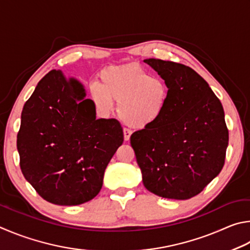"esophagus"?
I'll return each mask as SVG.
<instances>
[{
  "label": "esophagus",
  "mask_w": 250,
  "mask_h": 250,
  "mask_svg": "<svg viewBox=\"0 0 250 250\" xmlns=\"http://www.w3.org/2000/svg\"><path fill=\"white\" fill-rule=\"evenodd\" d=\"M123 133H124V139H125L126 142H128L129 138H130V135H132V130L127 129V128H124V130H123Z\"/></svg>",
  "instance_id": "1"
}]
</instances>
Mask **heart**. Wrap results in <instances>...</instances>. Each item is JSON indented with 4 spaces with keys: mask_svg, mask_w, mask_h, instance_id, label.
<instances>
[{
    "mask_svg": "<svg viewBox=\"0 0 250 250\" xmlns=\"http://www.w3.org/2000/svg\"><path fill=\"white\" fill-rule=\"evenodd\" d=\"M101 84H93L90 89L96 111L108 115L115 101L121 120L138 129L150 127L160 120L170 96L167 82L151 76L137 63L104 69Z\"/></svg>",
    "mask_w": 250,
    "mask_h": 250,
    "instance_id": "heart-1",
    "label": "heart"
}]
</instances>
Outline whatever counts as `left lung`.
Instances as JSON below:
<instances>
[{
  "label": "left lung",
  "instance_id": "left-lung-1",
  "mask_svg": "<svg viewBox=\"0 0 250 250\" xmlns=\"http://www.w3.org/2000/svg\"><path fill=\"white\" fill-rule=\"evenodd\" d=\"M144 62L167 82L170 96L160 120L130 136L143 183L161 198L191 199L224 166L229 146L224 109L193 69L155 58Z\"/></svg>",
  "mask_w": 250,
  "mask_h": 250
}]
</instances>
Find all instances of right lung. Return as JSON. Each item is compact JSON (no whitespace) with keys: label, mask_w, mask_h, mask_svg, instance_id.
Instances as JSON below:
<instances>
[{"label":"right lung","mask_w":250,"mask_h":250,"mask_svg":"<svg viewBox=\"0 0 250 250\" xmlns=\"http://www.w3.org/2000/svg\"><path fill=\"white\" fill-rule=\"evenodd\" d=\"M84 85L51 70L21 111L17 150L24 177L42 199L79 205L99 194L104 171L124 142L116 120H96Z\"/></svg>","instance_id":"obj_1"}]
</instances>
